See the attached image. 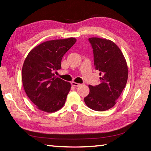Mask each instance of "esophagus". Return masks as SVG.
Masks as SVG:
<instances>
[{
	"label": "esophagus",
	"instance_id": "1",
	"mask_svg": "<svg viewBox=\"0 0 151 151\" xmlns=\"http://www.w3.org/2000/svg\"><path fill=\"white\" fill-rule=\"evenodd\" d=\"M71 85H72L74 86H76V87H78V86H79L81 85V84L77 83H75V82H72V83H71Z\"/></svg>",
	"mask_w": 151,
	"mask_h": 151
}]
</instances>
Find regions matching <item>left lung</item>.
Segmentation results:
<instances>
[{
    "instance_id": "8db88e82",
    "label": "left lung",
    "mask_w": 151,
    "mask_h": 151,
    "mask_svg": "<svg viewBox=\"0 0 151 151\" xmlns=\"http://www.w3.org/2000/svg\"><path fill=\"white\" fill-rule=\"evenodd\" d=\"M88 40L93 47L94 66L101 77L99 85H88L90 93L84 101L90 109L104 111L115 105L126 86L127 64L121 49L111 40L97 37Z\"/></svg>"
}]
</instances>
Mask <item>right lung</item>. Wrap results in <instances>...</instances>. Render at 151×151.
Masks as SVG:
<instances>
[{"mask_svg": "<svg viewBox=\"0 0 151 151\" xmlns=\"http://www.w3.org/2000/svg\"><path fill=\"white\" fill-rule=\"evenodd\" d=\"M75 38L48 40L30 51L22 66V81L27 95L40 111L53 112L65 103L70 83L55 76Z\"/></svg>", "mask_w": 151, "mask_h": 151, "instance_id": "add662e5", "label": "right lung"}]
</instances>
